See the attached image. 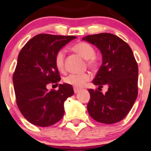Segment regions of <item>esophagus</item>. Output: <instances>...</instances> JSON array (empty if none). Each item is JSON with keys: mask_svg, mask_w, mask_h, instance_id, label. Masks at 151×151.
Returning <instances> with one entry per match:
<instances>
[{"mask_svg": "<svg viewBox=\"0 0 151 151\" xmlns=\"http://www.w3.org/2000/svg\"><path fill=\"white\" fill-rule=\"evenodd\" d=\"M79 91H80V89L76 88V87H74V93H78Z\"/></svg>", "mask_w": 151, "mask_h": 151, "instance_id": "34e87169", "label": "esophagus"}]
</instances>
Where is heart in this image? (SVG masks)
<instances>
[{
	"label": "heart",
	"mask_w": 151,
	"mask_h": 151,
	"mask_svg": "<svg viewBox=\"0 0 151 151\" xmlns=\"http://www.w3.org/2000/svg\"><path fill=\"white\" fill-rule=\"evenodd\" d=\"M72 50L78 55L87 60V64L91 68H96L99 65V59L95 55V50L91 44L84 41L76 43L72 47ZM64 58L65 51L63 49L58 50L55 55V64L58 70L63 71L64 70ZM91 79V75L88 73L81 74H70L64 77V81L66 84L76 88L82 87L86 82Z\"/></svg>",
	"instance_id": "heart-1"
}]
</instances>
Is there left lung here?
I'll return each mask as SVG.
<instances>
[{"label": "left lung", "mask_w": 151, "mask_h": 151, "mask_svg": "<svg viewBox=\"0 0 151 151\" xmlns=\"http://www.w3.org/2000/svg\"><path fill=\"white\" fill-rule=\"evenodd\" d=\"M99 48L102 64L93 83L99 88L88 89L90 116L99 122L114 124L131 110L138 96V64L130 46L111 33L87 35L82 38ZM104 85L109 90L103 94Z\"/></svg>", "instance_id": "8db88e82"}]
</instances>
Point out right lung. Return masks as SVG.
Here are the masks:
<instances>
[{
    "label": "right lung",
    "instance_id": "1",
    "mask_svg": "<svg viewBox=\"0 0 151 151\" xmlns=\"http://www.w3.org/2000/svg\"><path fill=\"white\" fill-rule=\"evenodd\" d=\"M76 36L39 34L21 49L12 76L18 109L26 119L39 127H49L62 119L64 101L74 94L67 84L58 90L49 91L47 86L60 81L55 64L57 52ZM55 85V84H54Z\"/></svg>",
    "mask_w": 151,
    "mask_h": 151
}]
</instances>
